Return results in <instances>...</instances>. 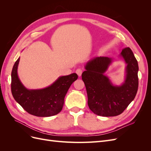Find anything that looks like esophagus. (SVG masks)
Segmentation results:
<instances>
[{
  "mask_svg": "<svg viewBox=\"0 0 151 151\" xmlns=\"http://www.w3.org/2000/svg\"><path fill=\"white\" fill-rule=\"evenodd\" d=\"M83 70L82 69V68H77V69L76 70V72L77 73V74L78 75L79 77L80 76H81V75H82V73H83Z\"/></svg>",
  "mask_w": 151,
  "mask_h": 151,
  "instance_id": "esophagus-1",
  "label": "esophagus"
}]
</instances>
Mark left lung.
Segmentation results:
<instances>
[{
    "label": "left lung",
    "mask_w": 151,
    "mask_h": 151,
    "mask_svg": "<svg viewBox=\"0 0 151 151\" xmlns=\"http://www.w3.org/2000/svg\"><path fill=\"white\" fill-rule=\"evenodd\" d=\"M120 56L127 63L125 80L121 86H114L104 72L113 59L98 57L91 59L82 74L89 109L102 116L119 115L134 99L138 90L139 66L137 60L129 47L122 50Z\"/></svg>",
    "instance_id": "left-lung-1"
}]
</instances>
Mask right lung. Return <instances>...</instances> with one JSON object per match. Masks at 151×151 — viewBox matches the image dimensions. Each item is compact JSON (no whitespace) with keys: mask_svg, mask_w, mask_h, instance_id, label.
<instances>
[{"mask_svg":"<svg viewBox=\"0 0 151 151\" xmlns=\"http://www.w3.org/2000/svg\"><path fill=\"white\" fill-rule=\"evenodd\" d=\"M19 59L15 62L11 72V92L14 99L32 115L48 117L60 113L67 91L78 76L73 73L61 76L46 88L29 90L21 83L17 76Z\"/></svg>","mask_w":151,"mask_h":151,"instance_id":"obj_1","label":"right lung"}]
</instances>
